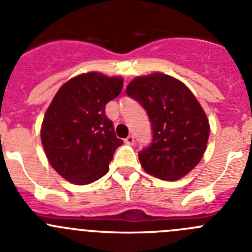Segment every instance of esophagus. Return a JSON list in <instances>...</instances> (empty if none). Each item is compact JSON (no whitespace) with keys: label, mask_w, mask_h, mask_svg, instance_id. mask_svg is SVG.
<instances>
[{"label":"esophagus","mask_w":252,"mask_h":252,"mask_svg":"<svg viewBox=\"0 0 252 252\" xmlns=\"http://www.w3.org/2000/svg\"><path fill=\"white\" fill-rule=\"evenodd\" d=\"M124 142H126L128 145H133L134 143H135V140H134L133 135H129V137L126 138V140H124Z\"/></svg>","instance_id":"esophagus-1"}]
</instances>
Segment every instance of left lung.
Returning a JSON list of instances; mask_svg holds the SVG:
<instances>
[{
  "instance_id": "obj_1",
  "label": "left lung",
  "mask_w": 252,
  "mask_h": 252,
  "mask_svg": "<svg viewBox=\"0 0 252 252\" xmlns=\"http://www.w3.org/2000/svg\"><path fill=\"white\" fill-rule=\"evenodd\" d=\"M126 93L147 110L152 143L140 150L143 169L161 180H178L199 164L208 144L206 114L190 89L163 73L137 77Z\"/></svg>"
}]
</instances>
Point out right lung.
Segmentation results:
<instances>
[{
	"label": "right lung",
	"mask_w": 252,
	"mask_h": 252,
	"mask_svg": "<svg viewBox=\"0 0 252 252\" xmlns=\"http://www.w3.org/2000/svg\"><path fill=\"white\" fill-rule=\"evenodd\" d=\"M123 79L89 72L63 84L49 104L41 129L42 145L65 180L87 185L109 170L123 140L105 115V104L121 94Z\"/></svg>",
	"instance_id": "right-lung-1"
}]
</instances>
